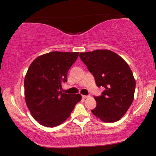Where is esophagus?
<instances>
[{"label":"esophagus","mask_w":156,"mask_h":156,"mask_svg":"<svg viewBox=\"0 0 156 156\" xmlns=\"http://www.w3.org/2000/svg\"><path fill=\"white\" fill-rule=\"evenodd\" d=\"M82 97L83 98H90V95H82Z\"/></svg>","instance_id":"esophagus-1"}]
</instances>
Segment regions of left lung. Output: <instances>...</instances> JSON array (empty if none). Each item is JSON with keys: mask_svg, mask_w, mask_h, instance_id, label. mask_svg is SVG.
<instances>
[{"mask_svg": "<svg viewBox=\"0 0 156 156\" xmlns=\"http://www.w3.org/2000/svg\"><path fill=\"white\" fill-rule=\"evenodd\" d=\"M80 58L94 76L98 87L105 90L94 97L92 114L106 122L120 120L134 98L135 80L129 65L121 56L108 49L80 53Z\"/></svg>", "mask_w": 156, "mask_h": 156, "instance_id": "left-lung-1", "label": "left lung"}]
</instances>
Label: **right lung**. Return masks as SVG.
I'll use <instances>...</instances> for the list:
<instances>
[{"label":"right lung","instance_id":"obj_1","mask_svg":"<svg viewBox=\"0 0 156 156\" xmlns=\"http://www.w3.org/2000/svg\"><path fill=\"white\" fill-rule=\"evenodd\" d=\"M78 55L79 52H49L35 59L29 66L24 81L25 102L40 125L54 127L62 124L81 101L80 94L59 90Z\"/></svg>","mask_w":156,"mask_h":156}]
</instances>
